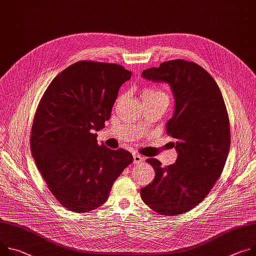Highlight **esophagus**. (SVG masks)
<instances>
[{
	"mask_svg": "<svg viewBox=\"0 0 256 256\" xmlns=\"http://www.w3.org/2000/svg\"><path fill=\"white\" fill-rule=\"evenodd\" d=\"M132 157H134V164H142V162L144 161V157L140 154L134 153Z\"/></svg>",
	"mask_w": 256,
	"mask_h": 256,
	"instance_id": "1",
	"label": "esophagus"
}]
</instances>
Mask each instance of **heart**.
<instances>
[{
  "label": "heart",
  "instance_id": "obj_1",
  "mask_svg": "<svg viewBox=\"0 0 256 256\" xmlns=\"http://www.w3.org/2000/svg\"><path fill=\"white\" fill-rule=\"evenodd\" d=\"M141 98L143 101H156V100H164L168 101V95L164 90L155 88H150V86H145L141 90L140 92Z\"/></svg>",
  "mask_w": 256,
  "mask_h": 256
}]
</instances>
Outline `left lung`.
<instances>
[{
    "mask_svg": "<svg viewBox=\"0 0 256 256\" xmlns=\"http://www.w3.org/2000/svg\"><path fill=\"white\" fill-rule=\"evenodd\" d=\"M142 76L172 88L176 110L166 134L174 138L178 158L166 168L156 158L146 160L155 178L141 189V197L161 216L182 214L209 194L222 172L230 144L226 107L214 78L195 62L170 60Z\"/></svg>",
    "mask_w": 256,
    "mask_h": 256,
    "instance_id": "left-lung-1",
    "label": "left lung"
}]
</instances>
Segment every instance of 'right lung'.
<instances>
[{"mask_svg": "<svg viewBox=\"0 0 256 256\" xmlns=\"http://www.w3.org/2000/svg\"><path fill=\"white\" fill-rule=\"evenodd\" d=\"M130 76L120 64L78 61L51 82L38 105L32 154L48 189L68 210L84 214L104 204L132 162L128 151L99 145L94 132L109 120Z\"/></svg>", "mask_w": 256, "mask_h": 256, "instance_id": "obj_1", "label": "right lung"}]
</instances>
